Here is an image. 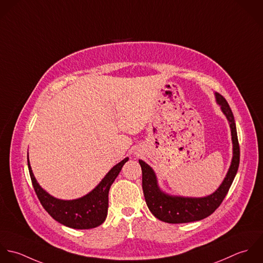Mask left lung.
Masks as SVG:
<instances>
[{"label":"left lung","mask_w":263,"mask_h":263,"mask_svg":"<svg viewBox=\"0 0 263 263\" xmlns=\"http://www.w3.org/2000/svg\"><path fill=\"white\" fill-rule=\"evenodd\" d=\"M214 96L216 104L220 106V110L230 125L233 158L224 179L213 193L204 197H185L165 193L160 189L158 177L153 167L142 159H139L142 170V189L146 204L152 213L161 221L185 223L201 220L210 216L222 202L236 177L240 162V147L234 115L223 97L216 92Z\"/></svg>","instance_id":"left-lung-1"}]
</instances>
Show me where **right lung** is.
I'll return each mask as SVG.
<instances>
[{"mask_svg":"<svg viewBox=\"0 0 263 263\" xmlns=\"http://www.w3.org/2000/svg\"><path fill=\"white\" fill-rule=\"evenodd\" d=\"M129 158L114 165L104 179L86 195L72 200H63L52 196L37 183L27 158L28 170L34 191L48 213L58 222L72 229L87 230L101 226L105 220L108 209V191Z\"/></svg>","mask_w":263,"mask_h":263,"instance_id":"1","label":"right lung"}]
</instances>
